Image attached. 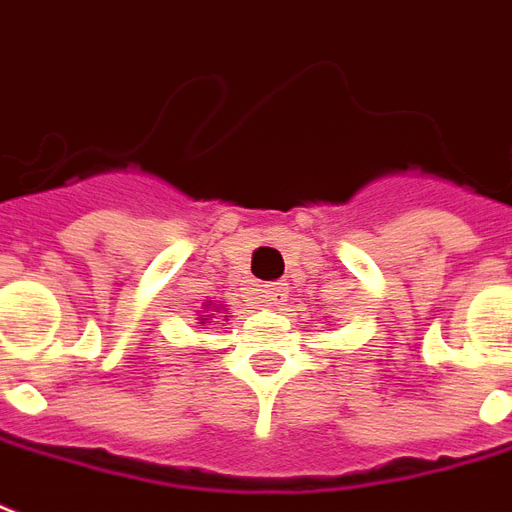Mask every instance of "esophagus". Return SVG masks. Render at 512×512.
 Wrapping results in <instances>:
<instances>
[{
	"label": "esophagus",
	"mask_w": 512,
	"mask_h": 512,
	"mask_svg": "<svg viewBox=\"0 0 512 512\" xmlns=\"http://www.w3.org/2000/svg\"><path fill=\"white\" fill-rule=\"evenodd\" d=\"M287 295H290V287H287V284H284V282L263 284V298L268 300V303H273V306H276V303H282V300L287 298Z\"/></svg>",
	"instance_id": "esophagus-1"
}]
</instances>
